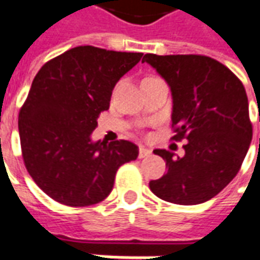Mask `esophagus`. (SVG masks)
Instances as JSON below:
<instances>
[{
  "label": "esophagus",
  "mask_w": 260,
  "mask_h": 260,
  "mask_svg": "<svg viewBox=\"0 0 260 260\" xmlns=\"http://www.w3.org/2000/svg\"><path fill=\"white\" fill-rule=\"evenodd\" d=\"M150 150L146 149L145 146H141L139 147V158H143V157H147V156H150Z\"/></svg>",
  "instance_id": "esophagus-1"
}]
</instances>
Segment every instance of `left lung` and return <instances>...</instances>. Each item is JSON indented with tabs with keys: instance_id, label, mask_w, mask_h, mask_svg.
<instances>
[{
	"instance_id": "1",
	"label": "left lung",
	"mask_w": 260,
	"mask_h": 260,
	"mask_svg": "<svg viewBox=\"0 0 260 260\" xmlns=\"http://www.w3.org/2000/svg\"><path fill=\"white\" fill-rule=\"evenodd\" d=\"M173 93L171 141H185L182 157L156 149L167 174L149 182L160 199L198 205L212 199L238 174L252 141L245 87L225 65L198 55L145 54ZM260 121V117H259Z\"/></svg>"
}]
</instances>
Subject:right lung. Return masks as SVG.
Wrapping results in <instances>:
<instances>
[{
    "mask_svg": "<svg viewBox=\"0 0 260 260\" xmlns=\"http://www.w3.org/2000/svg\"><path fill=\"white\" fill-rule=\"evenodd\" d=\"M142 55L79 46L35 76L19 111L20 149L27 173L55 202L83 207L104 201L117 170L138 157L135 143H93L90 134L110 107L115 83Z\"/></svg>",
    "mask_w": 260,
    "mask_h": 260,
    "instance_id": "add662e5",
    "label": "right lung"
}]
</instances>
